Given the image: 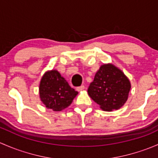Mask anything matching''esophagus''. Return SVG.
Segmentation results:
<instances>
[{
    "label": "esophagus",
    "instance_id": "esophagus-1",
    "mask_svg": "<svg viewBox=\"0 0 158 158\" xmlns=\"http://www.w3.org/2000/svg\"><path fill=\"white\" fill-rule=\"evenodd\" d=\"M84 88H85V87H84V85H81V86H80V87H77L76 89H77V91H81V90H84Z\"/></svg>",
    "mask_w": 158,
    "mask_h": 158
}]
</instances>
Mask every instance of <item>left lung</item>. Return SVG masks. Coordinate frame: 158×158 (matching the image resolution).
<instances>
[{
	"label": "left lung",
	"instance_id": "obj_1",
	"mask_svg": "<svg viewBox=\"0 0 158 158\" xmlns=\"http://www.w3.org/2000/svg\"><path fill=\"white\" fill-rule=\"evenodd\" d=\"M131 84L124 73L113 64H103L96 73L87 92L105 111L121 108L128 99Z\"/></svg>",
	"mask_w": 158,
	"mask_h": 158
}]
</instances>
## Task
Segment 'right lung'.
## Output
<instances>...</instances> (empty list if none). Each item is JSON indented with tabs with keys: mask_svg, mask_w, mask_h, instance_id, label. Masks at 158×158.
I'll list each match as a JSON object with an SVG mask.
<instances>
[{
	"mask_svg": "<svg viewBox=\"0 0 158 158\" xmlns=\"http://www.w3.org/2000/svg\"><path fill=\"white\" fill-rule=\"evenodd\" d=\"M78 92L71 88L68 83L57 71L45 73L40 85L42 102L48 109L61 111L72 103Z\"/></svg>",
	"mask_w": 158,
	"mask_h": 158,
	"instance_id": "right-lung-1",
	"label": "right lung"
}]
</instances>
